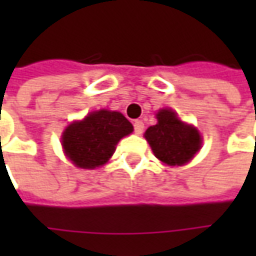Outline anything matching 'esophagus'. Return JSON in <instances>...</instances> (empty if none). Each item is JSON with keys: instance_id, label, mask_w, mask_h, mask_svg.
Masks as SVG:
<instances>
[{"instance_id": "1", "label": "esophagus", "mask_w": 256, "mask_h": 256, "mask_svg": "<svg viewBox=\"0 0 256 256\" xmlns=\"http://www.w3.org/2000/svg\"><path fill=\"white\" fill-rule=\"evenodd\" d=\"M142 132H144V123H142V120H136L134 122V133L136 134H142Z\"/></svg>"}]
</instances>
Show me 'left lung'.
I'll list each match as a JSON object with an SVG mask.
<instances>
[{"label":"left lung","instance_id":"obj_1","mask_svg":"<svg viewBox=\"0 0 256 256\" xmlns=\"http://www.w3.org/2000/svg\"><path fill=\"white\" fill-rule=\"evenodd\" d=\"M156 118L158 123L146 128L145 138L159 160L168 166H182L200 150V134L181 122L172 110H162Z\"/></svg>","mask_w":256,"mask_h":256}]
</instances>
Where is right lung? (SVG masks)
I'll return each instance as SVG.
<instances>
[{"mask_svg":"<svg viewBox=\"0 0 256 256\" xmlns=\"http://www.w3.org/2000/svg\"><path fill=\"white\" fill-rule=\"evenodd\" d=\"M133 132L120 112H92L80 122L70 124L63 133V148L76 167L96 168L106 164L118 141Z\"/></svg>","mask_w":256,"mask_h":256,"instance_id":"add662e5","label":"right lung"}]
</instances>
